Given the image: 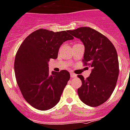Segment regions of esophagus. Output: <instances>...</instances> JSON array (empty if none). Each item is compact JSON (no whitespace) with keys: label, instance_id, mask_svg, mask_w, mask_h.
Wrapping results in <instances>:
<instances>
[{"label":"esophagus","instance_id":"esophagus-1","mask_svg":"<svg viewBox=\"0 0 130 130\" xmlns=\"http://www.w3.org/2000/svg\"><path fill=\"white\" fill-rule=\"evenodd\" d=\"M70 77H71V78H76L77 75L75 74H74V73L71 72L70 73Z\"/></svg>","mask_w":130,"mask_h":130}]
</instances>
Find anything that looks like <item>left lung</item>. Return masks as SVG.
I'll use <instances>...</instances> for the list:
<instances>
[{"instance_id":"8db88e82","label":"left lung","mask_w":130,"mask_h":130,"mask_svg":"<svg viewBox=\"0 0 130 130\" xmlns=\"http://www.w3.org/2000/svg\"><path fill=\"white\" fill-rule=\"evenodd\" d=\"M69 32L83 42L84 64L92 68L86 79L78 76L82 83L78 89V96L88 106H100L109 99L116 85L119 74L116 50L107 37L90 27L78 28Z\"/></svg>"}]
</instances>
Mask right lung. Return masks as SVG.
I'll return each instance as SVG.
<instances>
[{
    "label": "right lung",
    "instance_id": "add662e5",
    "mask_svg": "<svg viewBox=\"0 0 130 130\" xmlns=\"http://www.w3.org/2000/svg\"><path fill=\"white\" fill-rule=\"evenodd\" d=\"M68 32L39 29L28 35L17 51V84L26 101L36 109L47 110L55 106L70 80L68 71L50 72L48 64L50 59L57 58L63 42L74 38Z\"/></svg>",
    "mask_w": 130,
    "mask_h": 130
}]
</instances>
